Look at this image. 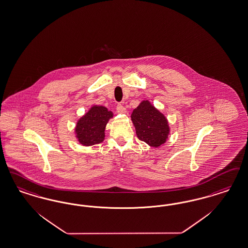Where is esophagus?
Masks as SVG:
<instances>
[{"label": "esophagus", "mask_w": 248, "mask_h": 248, "mask_svg": "<svg viewBox=\"0 0 248 248\" xmlns=\"http://www.w3.org/2000/svg\"><path fill=\"white\" fill-rule=\"evenodd\" d=\"M116 109H117V112L120 113V114H124V113H126V109H125L122 104H118L117 107H116Z\"/></svg>", "instance_id": "34e87169"}]
</instances>
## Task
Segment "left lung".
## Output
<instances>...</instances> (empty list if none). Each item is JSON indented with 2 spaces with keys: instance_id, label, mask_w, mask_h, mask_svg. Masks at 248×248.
<instances>
[{
  "instance_id": "left-lung-1",
  "label": "left lung",
  "mask_w": 248,
  "mask_h": 248,
  "mask_svg": "<svg viewBox=\"0 0 248 248\" xmlns=\"http://www.w3.org/2000/svg\"><path fill=\"white\" fill-rule=\"evenodd\" d=\"M131 120L138 138L150 147L159 148L167 141L170 134L168 120L149 100L140 102L133 110Z\"/></svg>"
}]
</instances>
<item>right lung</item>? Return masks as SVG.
Segmentation results:
<instances>
[{"label": "right lung", "instance_id": "right-lung-1", "mask_svg": "<svg viewBox=\"0 0 248 248\" xmlns=\"http://www.w3.org/2000/svg\"><path fill=\"white\" fill-rule=\"evenodd\" d=\"M112 117V111L106 107L93 105L78 121L75 128L76 138L80 144L86 147L99 144L104 140L106 124Z\"/></svg>", "mask_w": 248, "mask_h": 248}]
</instances>
